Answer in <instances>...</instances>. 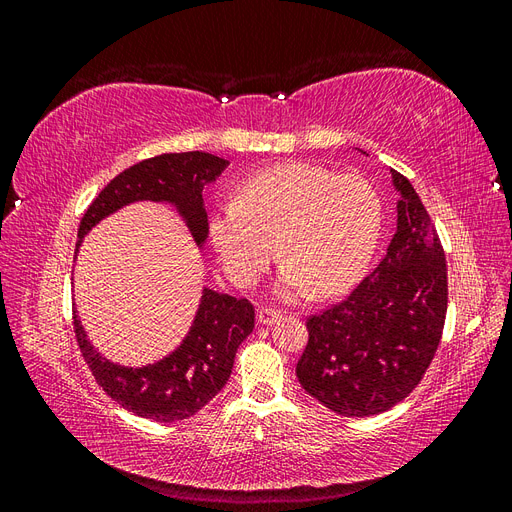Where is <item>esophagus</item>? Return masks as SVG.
Listing matches in <instances>:
<instances>
[{"mask_svg":"<svg viewBox=\"0 0 512 512\" xmlns=\"http://www.w3.org/2000/svg\"><path fill=\"white\" fill-rule=\"evenodd\" d=\"M284 314L280 312V309H271V307H262L258 312V322L260 324H273L280 320Z\"/></svg>","mask_w":512,"mask_h":512,"instance_id":"1","label":"esophagus"}]
</instances>
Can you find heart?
<instances>
[{
	"mask_svg": "<svg viewBox=\"0 0 512 512\" xmlns=\"http://www.w3.org/2000/svg\"><path fill=\"white\" fill-rule=\"evenodd\" d=\"M382 209L371 183L307 162L271 166L247 177L235 203L211 218V239L239 286L256 284L277 248L286 258L280 294L301 299L352 286L374 252Z\"/></svg>",
	"mask_w": 512,
	"mask_h": 512,
	"instance_id": "obj_1",
	"label": "heart"
}]
</instances>
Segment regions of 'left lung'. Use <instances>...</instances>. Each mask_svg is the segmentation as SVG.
I'll return each mask as SVG.
<instances>
[{"label":"left lung","mask_w":512,"mask_h":512,"mask_svg":"<svg viewBox=\"0 0 512 512\" xmlns=\"http://www.w3.org/2000/svg\"><path fill=\"white\" fill-rule=\"evenodd\" d=\"M397 230L386 256L342 303L307 318L297 363L303 389L342 416H374L423 380L442 339L446 258L412 183L391 170Z\"/></svg>","instance_id":"8db88e82"}]
</instances>
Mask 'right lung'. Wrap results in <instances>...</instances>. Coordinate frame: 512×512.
I'll list each match as a JSON object with an SVG mask.
<instances>
[{
	"label": "right lung",
	"instance_id": "1",
	"mask_svg": "<svg viewBox=\"0 0 512 512\" xmlns=\"http://www.w3.org/2000/svg\"><path fill=\"white\" fill-rule=\"evenodd\" d=\"M228 160L205 151L162 153L119 173L94 198L79 226V241L108 215L138 200L175 205L192 237L203 245L209 235L203 188L213 183ZM254 329V307L247 299H235L205 288L190 333L181 346L162 361L145 367H123L91 346L79 316L74 314V333L83 359L96 382L119 406L158 423L183 421L218 395L230 378L235 354Z\"/></svg>",
	"mask_w": 512,
	"mask_h": 512
}]
</instances>
